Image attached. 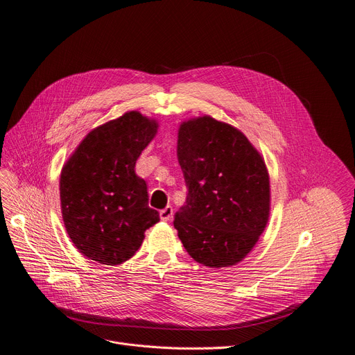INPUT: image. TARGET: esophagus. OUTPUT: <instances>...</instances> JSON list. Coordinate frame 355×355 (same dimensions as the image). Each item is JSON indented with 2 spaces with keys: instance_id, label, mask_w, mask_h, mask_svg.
<instances>
[{
  "instance_id": "34e87169",
  "label": "esophagus",
  "mask_w": 355,
  "mask_h": 355,
  "mask_svg": "<svg viewBox=\"0 0 355 355\" xmlns=\"http://www.w3.org/2000/svg\"><path fill=\"white\" fill-rule=\"evenodd\" d=\"M174 216V209L171 206H166L164 210L159 211V217L162 221H170Z\"/></svg>"
}]
</instances>
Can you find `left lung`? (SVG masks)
Returning a JSON list of instances; mask_svg holds the SVG:
<instances>
[{
	"instance_id": "obj_1",
	"label": "left lung",
	"mask_w": 355,
	"mask_h": 355,
	"mask_svg": "<svg viewBox=\"0 0 355 355\" xmlns=\"http://www.w3.org/2000/svg\"><path fill=\"white\" fill-rule=\"evenodd\" d=\"M177 157L189 194L174 227L185 250L207 268L237 265L269 221L263 157L241 130L209 115L181 122Z\"/></svg>"
}]
</instances>
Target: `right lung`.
I'll return each mask as SVG.
<instances>
[{"label":"right lung","instance_id":"add662e5","mask_svg":"<svg viewBox=\"0 0 355 355\" xmlns=\"http://www.w3.org/2000/svg\"><path fill=\"white\" fill-rule=\"evenodd\" d=\"M158 122L128 110L82 139L60 174V207L76 249L101 265L126 262L141 248L145 230L159 221L148 206L146 182L135 174L141 153Z\"/></svg>","mask_w":355,"mask_h":355}]
</instances>
